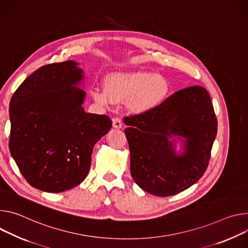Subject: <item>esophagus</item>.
<instances>
[{"instance_id":"esophagus-1","label":"esophagus","mask_w":248,"mask_h":248,"mask_svg":"<svg viewBox=\"0 0 248 248\" xmlns=\"http://www.w3.org/2000/svg\"><path fill=\"white\" fill-rule=\"evenodd\" d=\"M113 127L116 129L122 128V119L120 117H115L113 118Z\"/></svg>"}]
</instances>
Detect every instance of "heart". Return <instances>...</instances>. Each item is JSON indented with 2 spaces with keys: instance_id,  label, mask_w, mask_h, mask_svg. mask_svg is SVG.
Masks as SVG:
<instances>
[{
  "instance_id": "1",
  "label": "heart",
  "mask_w": 248,
  "mask_h": 248,
  "mask_svg": "<svg viewBox=\"0 0 248 248\" xmlns=\"http://www.w3.org/2000/svg\"><path fill=\"white\" fill-rule=\"evenodd\" d=\"M104 88L94 89L93 96L100 104L130 100L136 111H147L156 106L168 95L167 80L152 73H117L109 75L104 80Z\"/></svg>"
}]
</instances>
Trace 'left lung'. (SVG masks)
Listing matches in <instances>:
<instances>
[{
	"mask_svg": "<svg viewBox=\"0 0 248 248\" xmlns=\"http://www.w3.org/2000/svg\"><path fill=\"white\" fill-rule=\"evenodd\" d=\"M131 155V174L150 194L176 195L205 173L217 135V121L208 91L193 86L175 92L147 111L124 117ZM187 139L176 156L168 138Z\"/></svg>",
	"mask_w": 248,
	"mask_h": 248,
	"instance_id": "obj_1",
	"label": "left lung"
}]
</instances>
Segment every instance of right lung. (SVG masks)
<instances>
[{"label": "right lung", "instance_id": "obj_1", "mask_svg": "<svg viewBox=\"0 0 248 248\" xmlns=\"http://www.w3.org/2000/svg\"><path fill=\"white\" fill-rule=\"evenodd\" d=\"M81 73L73 61L42 66L12 96L10 152L36 189L58 193L84 181L94 145L112 127L107 115L85 112Z\"/></svg>", "mask_w": 248, "mask_h": 248}]
</instances>
